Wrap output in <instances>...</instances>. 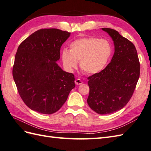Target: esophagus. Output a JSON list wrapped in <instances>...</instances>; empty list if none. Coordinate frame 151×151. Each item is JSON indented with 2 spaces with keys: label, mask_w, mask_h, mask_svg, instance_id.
<instances>
[{
  "label": "esophagus",
  "mask_w": 151,
  "mask_h": 151,
  "mask_svg": "<svg viewBox=\"0 0 151 151\" xmlns=\"http://www.w3.org/2000/svg\"><path fill=\"white\" fill-rule=\"evenodd\" d=\"M82 81L80 78H77L75 80V83L76 85H80V84H82Z\"/></svg>",
  "instance_id": "obj_1"
}]
</instances>
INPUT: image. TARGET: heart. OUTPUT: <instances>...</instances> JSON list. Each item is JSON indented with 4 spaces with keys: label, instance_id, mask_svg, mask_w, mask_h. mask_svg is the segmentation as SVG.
<instances>
[{
    "label": "heart",
    "instance_id": "obj_1",
    "mask_svg": "<svg viewBox=\"0 0 151 151\" xmlns=\"http://www.w3.org/2000/svg\"><path fill=\"white\" fill-rule=\"evenodd\" d=\"M69 51L64 50L61 57L64 68L73 71L79 61L80 68L87 75H93L102 70L110 58L112 47L106 40L93 37L76 39L69 44Z\"/></svg>",
    "mask_w": 151,
    "mask_h": 151
}]
</instances>
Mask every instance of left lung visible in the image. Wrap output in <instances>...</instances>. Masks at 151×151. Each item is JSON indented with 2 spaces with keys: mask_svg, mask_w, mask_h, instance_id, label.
<instances>
[{
  "mask_svg": "<svg viewBox=\"0 0 151 151\" xmlns=\"http://www.w3.org/2000/svg\"><path fill=\"white\" fill-rule=\"evenodd\" d=\"M113 38L114 53L106 68L89 76L87 104L100 114L122 109L130 100L139 77L140 64L134 45L117 31L101 28Z\"/></svg>",
  "mask_w": 151,
  "mask_h": 151,
  "instance_id": "obj_1",
  "label": "left lung"
}]
</instances>
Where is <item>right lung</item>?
I'll use <instances>...</instances> for the list:
<instances>
[{"mask_svg":"<svg viewBox=\"0 0 151 151\" xmlns=\"http://www.w3.org/2000/svg\"><path fill=\"white\" fill-rule=\"evenodd\" d=\"M70 33L55 28L41 29L19 45L13 77L20 98L31 109L42 114L56 113L75 87L74 75L63 71L56 62Z\"/></svg>","mask_w":151,"mask_h":151,"instance_id":"obj_1","label":"right lung"}]
</instances>
